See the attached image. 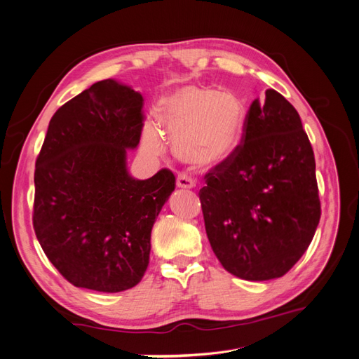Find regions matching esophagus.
<instances>
[{"instance_id":"obj_1","label":"esophagus","mask_w":359,"mask_h":359,"mask_svg":"<svg viewBox=\"0 0 359 359\" xmlns=\"http://www.w3.org/2000/svg\"><path fill=\"white\" fill-rule=\"evenodd\" d=\"M177 186L180 189H193L194 186H196V182H194V180L191 177H189L187 173H180L177 178Z\"/></svg>"}]
</instances>
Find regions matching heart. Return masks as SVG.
Instances as JSON below:
<instances>
[{
  "instance_id": "b5f03b06",
  "label": "heart",
  "mask_w": 359,
  "mask_h": 359,
  "mask_svg": "<svg viewBox=\"0 0 359 359\" xmlns=\"http://www.w3.org/2000/svg\"><path fill=\"white\" fill-rule=\"evenodd\" d=\"M156 118L163 132L173 136V151L193 166H215L229 158L241 144L247 124L245 103L233 93L184 85L161 99ZM142 144L160 153L161 135L147 124Z\"/></svg>"
}]
</instances>
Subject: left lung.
I'll return each mask as SVG.
<instances>
[{"label": "left lung", "instance_id": "8db88e82", "mask_svg": "<svg viewBox=\"0 0 359 359\" xmlns=\"http://www.w3.org/2000/svg\"><path fill=\"white\" fill-rule=\"evenodd\" d=\"M205 182L206 235L231 274L278 278L306 253L320 220L316 163L297 109L280 93L253 100L241 144Z\"/></svg>", "mask_w": 359, "mask_h": 359}]
</instances>
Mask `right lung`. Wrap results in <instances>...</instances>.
I'll use <instances>...</instances> for the list:
<instances>
[{
  "label": "right lung",
  "instance_id": "add662e5",
  "mask_svg": "<svg viewBox=\"0 0 359 359\" xmlns=\"http://www.w3.org/2000/svg\"><path fill=\"white\" fill-rule=\"evenodd\" d=\"M140 93L114 79L95 82L53 114L36 160L32 224L43 252L76 287L121 292L142 280L151 231L175 190L158 170H127L144 127Z\"/></svg>",
  "mask_w": 359,
  "mask_h": 359
}]
</instances>
